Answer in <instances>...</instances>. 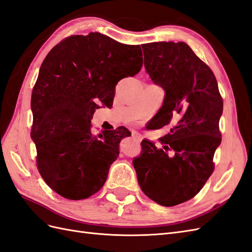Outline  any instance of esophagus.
Listing matches in <instances>:
<instances>
[{
  "label": "esophagus",
  "instance_id": "1",
  "mask_svg": "<svg viewBox=\"0 0 252 252\" xmlns=\"http://www.w3.org/2000/svg\"><path fill=\"white\" fill-rule=\"evenodd\" d=\"M132 136H133L134 139H136L137 141H141V139H143V135H141L138 132H133L132 133Z\"/></svg>",
  "mask_w": 252,
  "mask_h": 252
}]
</instances>
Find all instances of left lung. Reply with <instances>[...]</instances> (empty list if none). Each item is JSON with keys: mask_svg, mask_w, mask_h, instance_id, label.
<instances>
[{"mask_svg": "<svg viewBox=\"0 0 252 252\" xmlns=\"http://www.w3.org/2000/svg\"><path fill=\"white\" fill-rule=\"evenodd\" d=\"M141 48L147 73L165 92L154 126L172 127L159 138L160 149L149 139L141 141L143 154L133 165L145 195L173 206L195 197L214 170L223 103L213 71L188 43L159 41Z\"/></svg>", "mask_w": 252, "mask_h": 252, "instance_id": "1", "label": "left lung"}]
</instances>
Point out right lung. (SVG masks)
<instances>
[{
	"instance_id": "obj_1",
	"label": "right lung",
	"mask_w": 252,
	"mask_h": 252,
	"mask_svg": "<svg viewBox=\"0 0 252 252\" xmlns=\"http://www.w3.org/2000/svg\"><path fill=\"white\" fill-rule=\"evenodd\" d=\"M143 66L139 46L122 44L100 33L66 38L44 59L32 93L37 167L63 198L90 197L105 183L119 156L125 126L92 134L95 109L113 105L115 88Z\"/></svg>"
}]
</instances>
